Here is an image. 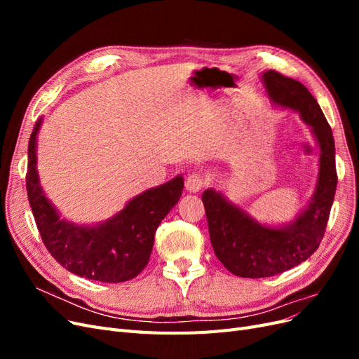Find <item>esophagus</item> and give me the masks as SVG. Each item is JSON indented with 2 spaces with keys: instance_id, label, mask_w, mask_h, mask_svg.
I'll return each instance as SVG.
<instances>
[{
  "instance_id": "esophagus-1",
  "label": "esophagus",
  "mask_w": 359,
  "mask_h": 359,
  "mask_svg": "<svg viewBox=\"0 0 359 359\" xmlns=\"http://www.w3.org/2000/svg\"><path fill=\"white\" fill-rule=\"evenodd\" d=\"M205 184H206V181L201 175V173L193 172V173H190V175L186 180V189L189 191H191V193H198V191H201L205 187Z\"/></svg>"
}]
</instances>
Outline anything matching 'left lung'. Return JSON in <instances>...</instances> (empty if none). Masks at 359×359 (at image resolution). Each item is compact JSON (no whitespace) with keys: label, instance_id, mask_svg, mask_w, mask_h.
<instances>
[{"label":"left lung","instance_id":"1","mask_svg":"<svg viewBox=\"0 0 359 359\" xmlns=\"http://www.w3.org/2000/svg\"><path fill=\"white\" fill-rule=\"evenodd\" d=\"M265 88L274 103L298 111L320 148L319 181L309 208L281 229L260 226L215 190H205L202 202L215 256L232 274L264 278L285 273L316 252L327 229L337 189L335 144L320 106L301 82L276 70L264 73Z\"/></svg>","mask_w":359,"mask_h":359}]
</instances>
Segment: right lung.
<instances>
[{
    "label": "right lung",
    "instance_id": "1",
    "mask_svg": "<svg viewBox=\"0 0 359 359\" xmlns=\"http://www.w3.org/2000/svg\"><path fill=\"white\" fill-rule=\"evenodd\" d=\"M36 123L28 144L27 193L41 241L57 262L70 273L103 283H123L140 274L151 256L158 224L177 205L184 189L181 177L144 191L114 219L85 227L60 219L45 198L36 169Z\"/></svg>",
    "mask_w": 359,
    "mask_h": 359
}]
</instances>
